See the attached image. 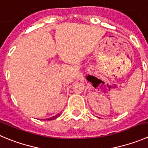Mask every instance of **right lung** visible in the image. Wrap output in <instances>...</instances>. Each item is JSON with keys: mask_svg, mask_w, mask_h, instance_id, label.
Instances as JSON below:
<instances>
[{"mask_svg": "<svg viewBox=\"0 0 148 148\" xmlns=\"http://www.w3.org/2000/svg\"><path fill=\"white\" fill-rule=\"evenodd\" d=\"M60 115V114H58L57 115L54 116V117H52V118H48V119H46V120H48V121H52V120H54V119H56L57 118H58L59 116ZM45 120V119H44Z\"/></svg>", "mask_w": 148, "mask_h": 148, "instance_id": "1", "label": "right lung"}]
</instances>
